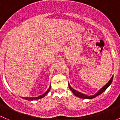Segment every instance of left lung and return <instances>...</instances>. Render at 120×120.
I'll list each match as a JSON object with an SVG mask.
<instances>
[{
    "label": "left lung",
    "mask_w": 120,
    "mask_h": 120,
    "mask_svg": "<svg viewBox=\"0 0 120 120\" xmlns=\"http://www.w3.org/2000/svg\"><path fill=\"white\" fill-rule=\"evenodd\" d=\"M112 79H113V75H112V77L111 78V79H109V81H108V82H107V84L103 86V87L101 88L100 90H99L97 92V93H95V94H94V95H85V94H84L81 93V92H79V91H76V90L73 89L72 88L71 86V85H69V83H68V85H69V88L71 90V91H72V92L74 94V95H75V96L77 97H79V98H84V99H92L98 96V95L101 94L102 92H104V91H105L108 87H109V85L111 84V82H112Z\"/></svg>",
    "instance_id": "1"
}]
</instances>
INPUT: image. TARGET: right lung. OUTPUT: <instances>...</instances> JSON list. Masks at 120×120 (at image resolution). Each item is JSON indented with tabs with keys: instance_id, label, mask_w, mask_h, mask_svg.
I'll return each instance as SVG.
<instances>
[{
	"instance_id": "obj_1",
	"label": "right lung",
	"mask_w": 120,
	"mask_h": 120,
	"mask_svg": "<svg viewBox=\"0 0 120 120\" xmlns=\"http://www.w3.org/2000/svg\"><path fill=\"white\" fill-rule=\"evenodd\" d=\"M51 85H50L49 88L48 90L46 91L45 92H44L43 94H42L41 95H39L38 97H22L23 99H25L26 100H28V101H33V100H38V99H41L42 98H44V97H45V95L47 94L49 92V91H50V89H51Z\"/></svg>"
}]
</instances>
